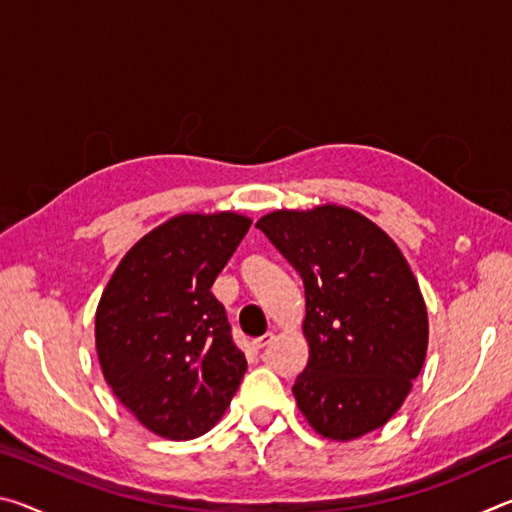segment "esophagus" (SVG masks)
<instances>
[{"label":"esophagus","mask_w":512,"mask_h":512,"mask_svg":"<svg viewBox=\"0 0 512 512\" xmlns=\"http://www.w3.org/2000/svg\"><path fill=\"white\" fill-rule=\"evenodd\" d=\"M271 341H273V334H271V332H268V334H264V336H259V339H255V341H253V348H255V350H264V348H266V345H268V343H271Z\"/></svg>","instance_id":"esophagus-1"}]
</instances>
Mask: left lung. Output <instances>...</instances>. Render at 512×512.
<instances>
[{
	"instance_id": "8db88e82",
	"label": "left lung",
	"mask_w": 512,
	"mask_h": 512,
	"mask_svg": "<svg viewBox=\"0 0 512 512\" xmlns=\"http://www.w3.org/2000/svg\"><path fill=\"white\" fill-rule=\"evenodd\" d=\"M257 228L305 284L307 368L293 397L309 427L354 440L393 418L420 375L429 318L395 241L345 205L275 210Z\"/></svg>"
}]
</instances>
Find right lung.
I'll list each match as a JSON object with an SVG mask.
<instances>
[{
    "mask_svg": "<svg viewBox=\"0 0 512 512\" xmlns=\"http://www.w3.org/2000/svg\"><path fill=\"white\" fill-rule=\"evenodd\" d=\"M248 228L237 212L171 216L121 257L101 293L103 379L155 436H203L237 393L246 357L210 289Z\"/></svg>",
    "mask_w": 512,
    "mask_h": 512,
    "instance_id": "1",
    "label": "right lung"
}]
</instances>
